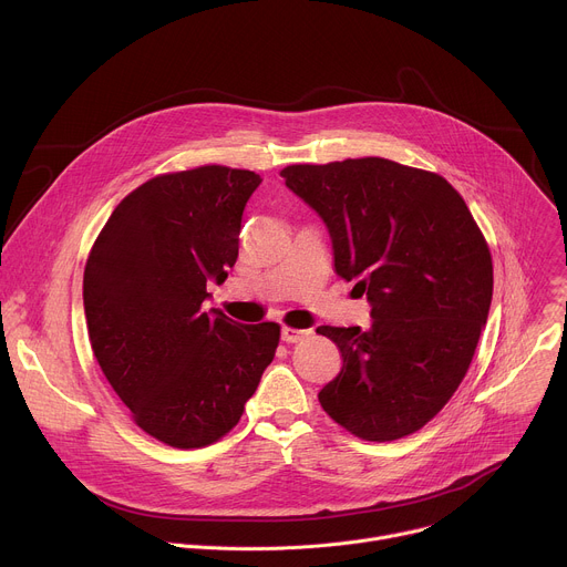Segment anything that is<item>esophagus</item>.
Listing matches in <instances>:
<instances>
[{
	"label": "esophagus",
	"instance_id": "esophagus-1",
	"mask_svg": "<svg viewBox=\"0 0 567 567\" xmlns=\"http://www.w3.org/2000/svg\"><path fill=\"white\" fill-rule=\"evenodd\" d=\"M307 334H309L307 330H296V328H289V326H282V332H280V337H282L285 343H298V341H302Z\"/></svg>",
	"mask_w": 567,
	"mask_h": 567
}]
</instances>
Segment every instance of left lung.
Here are the masks:
<instances>
[{
  "label": "left lung",
  "mask_w": 567,
  "mask_h": 567,
  "mask_svg": "<svg viewBox=\"0 0 567 567\" xmlns=\"http://www.w3.org/2000/svg\"><path fill=\"white\" fill-rule=\"evenodd\" d=\"M280 177L328 224L334 271L372 305L368 330H316L343 359L318 392L322 411L368 442L420 431L462 383L487 322V239L444 177L390 158L293 164Z\"/></svg>",
  "instance_id": "1"
}]
</instances>
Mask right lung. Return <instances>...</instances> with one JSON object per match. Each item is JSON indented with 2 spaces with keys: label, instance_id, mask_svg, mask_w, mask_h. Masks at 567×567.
I'll return each instance as SVG.
<instances>
[{
  "label": "right lung",
  "instance_id": "1",
  "mask_svg": "<svg viewBox=\"0 0 567 567\" xmlns=\"http://www.w3.org/2000/svg\"><path fill=\"white\" fill-rule=\"evenodd\" d=\"M260 175L228 166L156 175L114 208L90 251L83 300L92 352L138 429L202 449L235 429L274 361L280 326L206 311V282L237 260Z\"/></svg>",
  "mask_w": 567,
  "mask_h": 567
}]
</instances>
